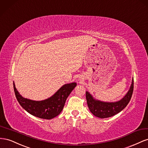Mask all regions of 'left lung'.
Instances as JSON below:
<instances>
[{
	"instance_id": "left-lung-1",
	"label": "left lung",
	"mask_w": 148,
	"mask_h": 148,
	"mask_svg": "<svg viewBox=\"0 0 148 148\" xmlns=\"http://www.w3.org/2000/svg\"><path fill=\"white\" fill-rule=\"evenodd\" d=\"M133 79L130 89L126 95L121 100L114 102H103L95 99L89 92L86 91V96L88 108L93 115L100 119H105L116 115L127 106L133 94Z\"/></svg>"
}]
</instances>
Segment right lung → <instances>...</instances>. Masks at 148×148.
<instances>
[{"mask_svg":"<svg viewBox=\"0 0 148 148\" xmlns=\"http://www.w3.org/2000/svg\"><path fill=\"white\" fill-rule=\"evenodd\" d=\"M76 86L75 82L66 84L49 98L36 101L23 97L14 82L16 98L22 108L33 116L46 120L52 119L61 112L67 98Z\"/></svg>","mask_w":148,"mask_h":148,"instance_id":"right-lung-1","label":"right lung"}]
</instances>
